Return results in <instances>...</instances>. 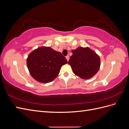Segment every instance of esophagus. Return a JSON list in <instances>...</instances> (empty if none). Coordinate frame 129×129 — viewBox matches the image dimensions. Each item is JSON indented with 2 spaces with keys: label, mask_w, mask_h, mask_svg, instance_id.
Instances as JSON below:
<instances>
[{
  "label": "esophagus",
  "mask_w": 129,
  "mask_h": 129,
  "mask_svg": "<svg viewBox=\"0 0 129 129\" xmlns=\"http://www.w3.org/2000/svg\"><path fill=\"white\" fill-rule=\"evenodd\" d=\"M66 59H67V61H69V56L68 55H67V56H66Z\"/></svg>",
  "instance_id": "esophagus-1"
}]
</instances>
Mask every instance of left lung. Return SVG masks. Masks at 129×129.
I'll return each mask as SVG.
<instances>
[{
  "label": "left lung",
  "instance_id": "left-lung-1",
  "mask_svg": "<svg viewBox=\"0 0 129 129\" xmlns=\"http://www.w3.org/2000/svg\"><path fill=\"white\" fill-rule=\"evenodd\" d=\"M68 64L71 66L74 74L81 79H91L99 71L101 60L99 55L88 47H79L72 50Z\"/></svg>",
  "mask_w": 129,
  "mask_h": 129
}]
</instances>
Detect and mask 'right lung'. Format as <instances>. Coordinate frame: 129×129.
I'll use <instances>...</instances> for the list:
<instances>
[{"mask_svg":"<svg viewBox=\"0 0 129 129\" xmlns=\"http://www.w3.org/2000/svg\"><path fill=\"white\" fill-rule=\"evenodd\" d=\"M66 57L50 47L42 46L31 52L27 58V66L30 75L40 83H47L57 76Z\"/></svg>","mask_w":129,"mask_h":129,"instance_id":"right-lung-1","label":"right lung"}]
</instances>
